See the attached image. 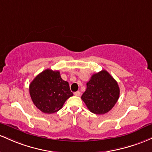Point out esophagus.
<instances>
[{"label": "esophagus", "mask_w": 152, "mask_h": 152, "mask_svg": "<svg viewBox=\"0 0 152 152\" xmlns=\"http://www.w3.org/2000/svg\"><path fill=\"white\" fill-rule=\"evenodd\" d=\"M74 95H75V96H80V91L75 92V93H74Z\"/></svg>", "instance_id": "34e87169"}]
</instances>
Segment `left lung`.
<instances>
[{"mask_svg":"<svg viewBox=\"0 0 152 152\" xmlns=\"http://www.w3.org/2000/svg\"><path fill=\"white\" fill-rule=\"evenodd\" d=\"M119 95L120 89L117 82L104 69L92 75L81 98L90 111L101 115L113 108Z\"/></svg>","mask_w":152,"mask_h":152,"instance_id":"1","label":"left lung"}]
</instances>
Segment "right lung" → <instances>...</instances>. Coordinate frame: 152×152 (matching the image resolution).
Here are the masks:
<instances>
[{
  "mask_svg": "<svg viewBox=\"0 0 152 152\" xmlns=\"http://www.w3.org/2000/svg\"><path fill=\"white\" fill-rule=\"evenodd\" d=\"M29 93L37 108L44 113H54L73 93L69 83L63 80L59 71L45 69L39 74L29 85Z\"/></svg>",
  "mask_w": 152,
  "mask_h": 152,
  "instance_id": "add662e5",
  "label": "right lung"
}]
</instances>
